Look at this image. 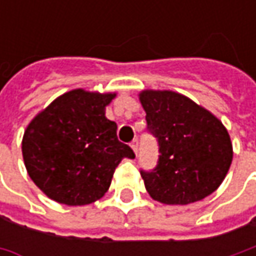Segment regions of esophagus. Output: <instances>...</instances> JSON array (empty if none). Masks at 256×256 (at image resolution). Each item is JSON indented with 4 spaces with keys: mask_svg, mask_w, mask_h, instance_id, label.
<instances>
[{
    "mask_svg": "<svg viewBox=\"0 0 256 256\" xmlns=\"http://www.w3.org/2000/svg\"><path fill=\"white\" fill-rule=\"evenodd\" d=\"M131 148L134 150V152L138 154V140H134L132 142H131Z\"/></svg>",
    "mask_w": 256,
    "mask_h": 256,
    "instance_id": "obj_1",
    "label": "esophagus"
}]
</instances>
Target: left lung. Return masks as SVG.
Instances as JSON below:
<instances>
[{
    "label": "left lung",
    "mask_w": 256,
    "mask_h": 256,
    "mask_svg": "<svg viewBox=\"0 0 256 256\" xmlns=\"http://www.w3.org/2000/svg\"><path fill=\"white\" fill-rule=\"evenodd\" d=\"M140 100L160 152L154 170H141L148 194L168 205H186L211 195L232 162L231 138L221 121L172 91H142Z\"/></svg>",
    "instance_id": "left-lung-1"
}]
</instances>
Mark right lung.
Instances as JSON below:
<instances>
[{"mask_svg":"<svg viewBox=\"0 0 256 256\" xmlns=\"http://www.w3.org/2000/svg\"><path fill=\"white\" fill-rule=\"evenodd\" d=\"M115 94L74 90L58 96L28 125L22 138L25 168L51 200L65 205L96 201L111 185L122 158H135L105 116Z\"/></svg>","mask_w":256,"mask_h":256,"instance_id":"add662e5","label":"right lung"}]
</instances>
